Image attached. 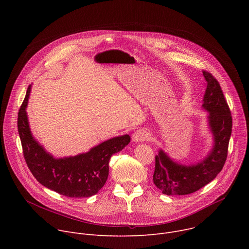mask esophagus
<instances>
[{"label":"esophagus","mask_w":249,"mask_h":249,"mask_svg":"<svg viewBox=\"0 0 249 249\" xmlns=\"http://www.w3.org/2000/svg\"><path fill=\"white\" fill-rule=\"evenodd\" d=\"M149 138H150V133L145 129L137 130L132 136V139L135 142H144V141H147Z\"/></svg>","instance_id":"1"}]
</instances>
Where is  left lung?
<instances>
[{
    "label": "left lung",
    "mask_w": 249,
    "mask_h": 249,
    "mask_svg": "<svg viewBox=\"0 0 249 249\" xmlns=\"http://www.w3.org/2000/svg\"><path fill=\"white\" fill-rule=\"evenodd\" d=\"M207 82L203 107L209 111V124L215 145L201 162L185 166L173 162L161 150L156 156L153 180L165 195H187L211 182L223 169L228 157L232 118L228 102L217 79L203 71Z\"/></svg>",
    "instance_id": "obj_1"
}]
</instances>
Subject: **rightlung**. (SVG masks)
I'll return each instance as SVG.
<instances>
[{
  "label": "right lung",
  "instance_id": "right-lung-1",
  "mask_svg": "<svg viewBox=\"0 0 249 249\" xmlns=\"http://www.w3.org/2000/svg\"><path fill=\"white\" fill-rule=\"evenodd\" d=\"M29 92L30 87L18 115V130L29 170L39 183L63 196L86 198L96 194L107 180L111 156L130 143V136L103 142L86 154L56 160L31 136L25 111Z\"/></svg>",
  "mask_w": 249,
  "mask_h": 249
}]
</instances>
